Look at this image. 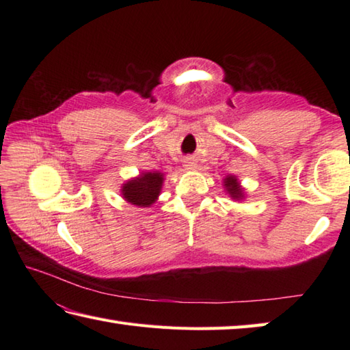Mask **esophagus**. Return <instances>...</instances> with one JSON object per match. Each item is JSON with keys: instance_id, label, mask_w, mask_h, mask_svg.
Masks as SVG:
<instances>
[{"instance_id": "esophagus-1", "label": "esophagus", "mask_w": 350, "mask_h": 350, "mask_svg": "<svg viewBox=\"0 0 350 350\" xmlns=\"http://www.w3.org/2000/svg\"><path fill=\"white\" fill-rule=\"evenodd\" d=\"M185 167H187L188 170H194V168H197V163L194 159L188 158V159H185Z\"/></svg>"}]
</instances>
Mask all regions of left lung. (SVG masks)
<instances>
[{
    "label": "left lung",
    "instance_id": "8db88e82",
    "mask_svg": "<svg viewBox=\"0 0 350 350\" xmlns=\"http://www.w3.org/2000/svg\"><path fill=\"white\" fill-rule=\"evenodd\" d=\"M224 188L233 200H242L243 198V189L241 188L239 180L234 176H227L224 179Z\"/></svg>",
    "mask_w": 350,
    "mask_h": 350
}]
</instances>
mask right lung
<instances>
[{
    "label": "right lung",
    "mask_w": 350,
    "mask_h": 350,
    "mask_svg": "<svg viewBox=\"0 0 350 350\" xmlns=\"http://www.w3.org/2000/svg\"><path fill=\"white\" fill-rule=\"evenodd\" d=\"M163 174L159 171H147L126 182L122 187V196L126 202L138 207L152 206L161 194Z\"/></svg>",
    "instance_id": "add662e5"
}]
</instances>
